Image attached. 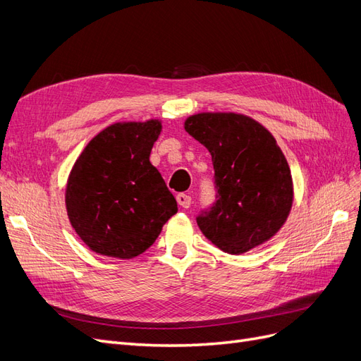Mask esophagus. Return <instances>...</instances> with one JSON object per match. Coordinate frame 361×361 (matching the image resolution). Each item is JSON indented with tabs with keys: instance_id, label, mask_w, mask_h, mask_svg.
<instances>
[{
	"instance_id": "34e87169",
	"label": "esophagus",
	"mask_w": 361,
	"mask_h": 361,
	"mask_svg": "<svg viewBox=\"0 0 361 361\" xmlns=\"http://www.w3.org/2000/svg\"><path fill=\"white\" fill-rule=\"evenodd\" d=\"M176 200H178L179 206L185 207V209H187V207H190V206H191V195H190V194L180 192V194H178V195H176Z\"/></svg>"
}]
</instances>
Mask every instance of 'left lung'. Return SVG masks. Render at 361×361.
I'll use <instances>...</instances> for the list:
<instances>
[{
    "label": "left lung",
    "mask_w": 361,
    "mask_h": 361,
    "mask_svg": "<svg viewBox=\"0 0 361 361\" xmlns=\"http://www.w3.org/2000/svg\"><path fill=\"white\" fill-rule=\"evenodd\" d=\"M185 130L212 157L215 203L202 211V233L224 253L243 255L286 223L293 202L289 164L269 130L236 113H199Z\"/></svg>",
    "instance_id": "8db88e82"
}]
</instances>
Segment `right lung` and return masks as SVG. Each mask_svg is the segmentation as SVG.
<instances>
[{"label": "right lung", "instance_id": "add662e5", "mask_svg": "<svg viewBox=\"0 0 361 361\" xmlns=\"http://www.w3.org/2000/svg\"><path fill=\"white\" fill-rule=\"evenodd\" d=\"M161 122L114 123L81 152L66 185V209L97 255L133 259L157 241L178 203L149 157Z\"/></svg>", "mask_w": 361, "mask_h": 361}]
</instances>
